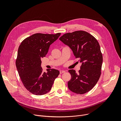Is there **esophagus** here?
Here are the masks:
<instances>
[{
	"instance_id": "obj_1",
	"label": "esophagus",
	"mask_w": 121,
	"mask_h": 121,
	"mask_svg": "<svg viewBox=\"0 0 121 121\" xmlns=\"http://www.w3.org/2000/svg\"><path fill=\"white\" fill-rule=\"evenodd\" d=\"M65 71H64V70H60V74H62V73H65Z\"/></svg>"
}]
</instances>
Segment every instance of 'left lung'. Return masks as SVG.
Listing matches in <instances>:
<instances>
[{
    "mask_svg": "<svg viewBox=\"0 0 121 121\" xmlns=\"http://www.w3.org/2000/svg\"><path fill=\"white\" fill-rule=\"evenodd\" d=\"M59 40L70 47L76 58L82 63L78 73L73 69L68 70L71 75L67 83L68 89L78 94L89 92L97 84L101 75L103 57L98 41L84 30L65 33Z\"/></svg>",
    "mask_w": 121,
    "mask_h": 121,
    "instance_id": "1",
    "label": "left lung"
}]
</instances>
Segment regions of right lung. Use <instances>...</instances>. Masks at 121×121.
Instances as JSON below:
<instances>
[{
    "mask_svg": "<svg viewBox=\"0 0 121 121\" xmlns=\"http://www.w3.org/2000/svg\"><path fill=\"white\" fill-rule=\"evenodd\" d=\"M60 35L61 33H35L25 39L19 47L16 60L17 70L25 88L33 94L48 92L59 75L55 69H47V72H43L41 59L46 56L50 45Z\"/></svg>",
    "mask_w": 121,
    "mask_h": 121,
    "instance_id": "right-lung-1",
    "label": "right lung"
}]
</instances>
